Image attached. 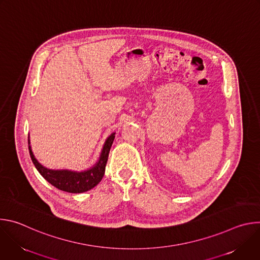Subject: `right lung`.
<instances>
[{
  "instance_id": "add662e5",
  "label": "right lung",
  "mask_w": 260,
  "mask_h": 260,
  "mask_svg": "<svg viewBox=\"0 0 260 260\" xmlns=\"http://www.w3.org/2000/svg\"><path fill=\"white\" fill-rule=\"evenodd\" d=\"M114 138L115 133L108 137L104 144L99 161L92 168L83 172L47 169L35 158L32 151L30 149V146H28V150L32 164L46 181H48L51 185H53L54 187L58 188L59 190L67 191L70 193H81L90 190L101 182L105 174L106 164L108 161L109 152L111 149V146L113 144Z\"/></svg>"
}]
</instances>
